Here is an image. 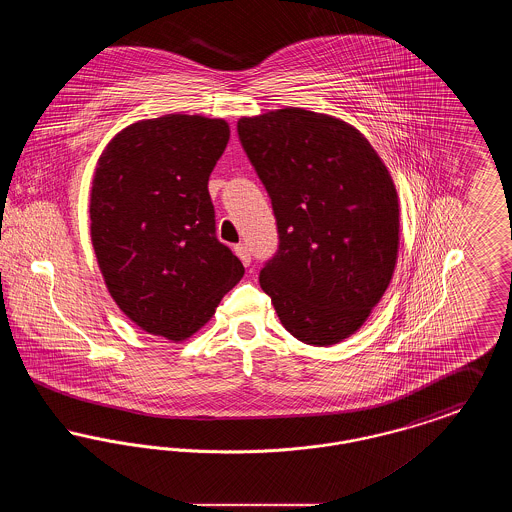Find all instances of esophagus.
<instances>
[{
    "mask_svg": "<svg viewBox=\"0 0 512 512\" xmlns=\"http://www.w3.org/2000/svg\"><path fill=\"white\" fill-rule=\"evenodd\" d=\"M234 251H236V255L240 257V261L244 263L245 267L251 263V249L247 245L238 244L234 247Z\"/></svg>",
    "mask_w": 512,
    "mask_h": 512,
    "instance_id": "esophagus-1",
    "label": "esophagus"
}]
</instances>
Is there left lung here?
<instances>
[{
  "label": "left lung",
  "mask_w": 512,
  "mask_h": 512,
  "mask_svg": "<svg viewBox=\"0 0 512 512\" xmlns=\"http://www.w3.org/2000/svg\"><path fill=\"white\" fill-rule=\"evenodd\" d=\"M267 190L278 249L259 282L284 328L334 345L365 322L390 286L399 203L390 172L347 122L286 107L238 121Z\"/></svg>",
  "instance_id": "left-lung-1"
}]
</instances>
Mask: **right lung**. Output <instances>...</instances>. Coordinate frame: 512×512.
<instances>
[{
	"label": "right lung",
	"mask_w": 512,
	"mask_h": 512,
	"mask_svg": "<svg viewBox=\"0 0 512 512\" xmlns=\"http://www.w3.org/2000/svg\"><path fill=\"white\" fill-rule=\"evenodd\" d=\"M228 138L222 119L165 115L130 124L99 157L92 245L111 297L149 334L190 338L244 276L207 188Z\"/></svg>",
	"instance_id": "obj_1"
}]
</instances>
